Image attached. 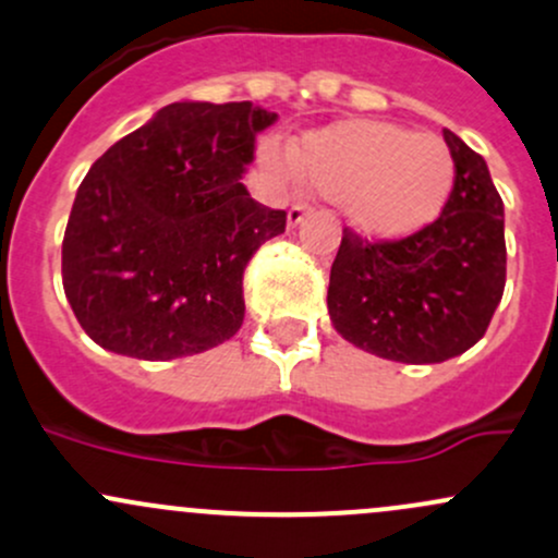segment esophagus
<instances>
[{
    "instance_id": "esophagus-1",
    "label": "esophagus",
    "mask_w": 558,
    "mask_h": 558,
    "mask_svg": "<svg viewBox=\"0 0 558 558\" xmlns=\"http://www.w3.org/2000/svg\"><path fill=\"white\" fill-rule=\"evenodd\" d=\"M310 214V206L307 204H293L289 209V228H296L299 222H302L304 217Z\"/></svg>"
}]
</instances>
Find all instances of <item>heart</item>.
Segmentation results:
<instances>
[{"label": "heart", "mask_w": 558, "mask_h": 558, "mask_svg": "<svg viewBox=\"0 0 558 558\" xmlns=\"http://www.w3.org/2000/svg\"><path fill=\"white\" fill-rule=\"evenodd\" d=\"M293 163L312 193L344 204L349 219L376 238L426 228L456 185V163L442 140L384 121H344L312 132Z\"/></svg>", "instance_id": "b5f03b06"}]
</instances>
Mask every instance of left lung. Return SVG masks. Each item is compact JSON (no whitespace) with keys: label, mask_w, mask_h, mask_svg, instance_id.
Here are the masks:
<instances>
[{"label":"left lung","mask_w":558,"mask_h":558,"mask_svg":"<svg viewBox=\"0 0 558 558\" xmlns=\"http://www.w3.org/2000/svg\"><path fill=\"white\" fill-rule=\"evenodd\" d=\"M456 185L432 225L400 241L344 230L330 267V323L395 363H442L485 336L506 286L504 201L485 158L442 132Z\"/></svg>","instance_id":"left-lung-1"}]
</instances>
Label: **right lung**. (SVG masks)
I'll return each mask as SVG.
<instances>
[{"mask_svg": "<svg viewBox=\"0 0 558 558\" xmlns=\"http://www.w3.org/2000/svg\"><path fill=\"white\" fill-rule=\"evenodd\" d=\"M278 113L171 102L92 163L63 238V289L95 344L174 360L243 326V269L286 230L241 182Z\"/></svg>", "mask_w": 558, "mask_h": 558, "instance_id": "add662e5", "label": "right lung"}]
</instances>
